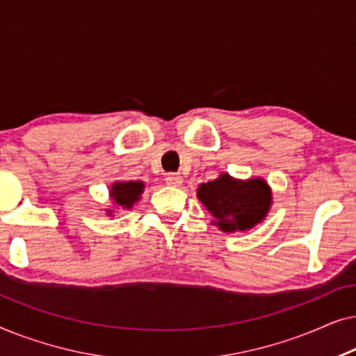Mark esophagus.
Masks as SVG:
<instances>
[{"label":"esophagus","mask_w":356,"mask_h":356,"mask_svg":"<svg viewBox=\"0 0 356 356\" xmlns=\"http://www.w3.org/2000/svg\"><path fill=\"white\" fill-rule=\"evenodd\" d=\"M165 181H167L170 186H179V184L183 183V178L179 173H168L167 177H165Z\"/></svg>","instance_id":"34e87169"}]
</instances>
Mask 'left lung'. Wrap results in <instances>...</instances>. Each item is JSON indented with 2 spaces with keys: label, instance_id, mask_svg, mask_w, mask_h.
Segmentation results:
<instances>
[{
  "label": "left lung",
  "instance_id": "8db88e82",
  "mask_svg": "<svg viewBox=\"0 0 356 356\" xmlns=\"http://www.w3.org/2000/svg\"><path fill=\"white\" fill-rule=\"evenodd\" d=\"M197 197L217 218L216 225L223 232L254 227L266 217L272 199L264 179L236 181L228 175L201 184Z\"/></svg>",
  "mask_w": 356,
  "mask_h": 356
}]
</instances>
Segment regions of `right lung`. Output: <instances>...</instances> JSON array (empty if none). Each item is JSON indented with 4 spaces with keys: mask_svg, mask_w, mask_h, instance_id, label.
Listing matches in <instances>:
<instances>
[{
    "mask_svg": "<svg viewBox=\"0 0 356 356\" xmlns=\"http://www.w3.org/2000/svg\"><path fill=\"white\" fill-rule=\"evenodd\" d=\"M144 184L140 181H128V183H115L111 188V199L118 204L120 207L131 209L133 204L138 201L143 194Z\"/></svg>",
    "mask_w": 356,
    "mask_h": 356,
    "instance_id": "right-lung-1",
    "label": "right lung"
}]
</instances>
